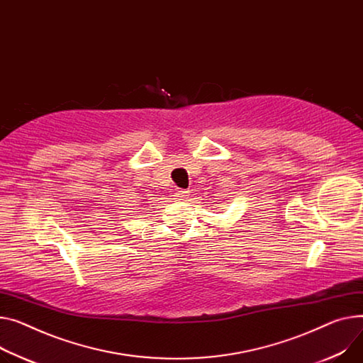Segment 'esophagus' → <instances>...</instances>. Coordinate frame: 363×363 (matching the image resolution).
Masks as SVG:
<instances>
[{
	"mask_svg": "<svg viewBox=\"0 0 363 363\" xmlns=\"http://www.w3.org/2000/svg\"><path fill=\"white\" fill-rule=\"evenodd\" d=\"M188 194H189V191H186V189H177L175 197H177V200H186Z\"/></svg>",
	"mask_w": 363,
	"mask_h": 363,
	"instance_id": "1",
	"label": "esophagus"
}]
</instances>
